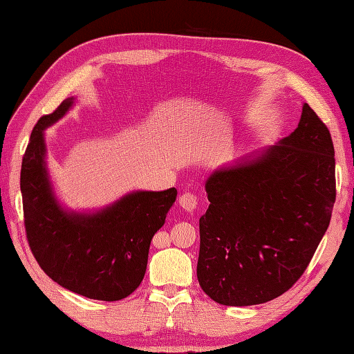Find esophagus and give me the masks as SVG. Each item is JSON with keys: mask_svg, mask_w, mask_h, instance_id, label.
Listing matches in <instances>:
<instances>
[{"mask_svg": "<svg viewBox=\"0 0 354 354\" xmlns=\"http://www.w3.org/2000/svg\"><path fill=\"white\" fill-rule=\"evenodd\" d=\"M179 205H181L185 212H194L198 208V196L193 193H184L179 198Z\"/></svg>", "mask_w": 354, "mask_h": 354, "instance_id": "34e87169", "label": "esophagus"}]
</instances>
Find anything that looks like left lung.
I'll use <instances>...</instances> for the list:
<instances>
[{
  "label": "left lung",
  "instance_id": "left-lung-1",
  "mask_svg": "<svg viewBox=\"0 0 354 354\" xmlns=\"http://www.w3.org/2000/svg\"><path fill=\"white\" fill-rule=\"evenodd\" d=\"M198 280L223 306L268 303L289 290L313 257L336 199L335 149L304 103L289 137L207 179Z\"/></svg>",
  "mask_w": 354,
  "mask_h": 354
}]
</instances>
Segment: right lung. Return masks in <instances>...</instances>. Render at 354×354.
I'll list each match as a JSON object with an SVG mask.
<instances>
[{
	"instance_id": "obj_1",
	"label": "right lung",
	"mask_w": 354,
	"mask_h": 354,
	"mask_svg": "<svg viewBox=\"0 0 354 354\" xmlns=\"http://www.w3.org/2000/svg\"><path fill=\"white\" fill-rule=\"evenodd\" d=\"M73 102V97L64 100L37 120L22 158L19 183L27 242L53 281L86 298L118 301L145 278L150 242L178 192H133L91 214L64 209L48 179L44 129L62 118Z\"/></svg>"
}]
</instances>
